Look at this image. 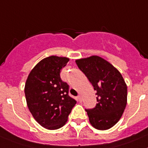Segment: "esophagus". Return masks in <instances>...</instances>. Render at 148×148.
Segmentation results:
<instances>
[{
  "label": "esophagus",
  "instance_id": "1",
  "mask_svg": "<svg viewBox=\"0 0 148 148\" xmlns=\"http://www.w3.org/2000/svg\"><path fill=\"white\" fill-rule=\"evenodd\" d=\"M77 99H78V101H79V102H82V97H81V96H79V97H77Z\"/></svg>",
  "mask_w": 148,
  "mask_h": 148
}]
</instances>
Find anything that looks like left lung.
I'll use <instances>...</instances> for the list:
<instances>
[{"instance_id": "8db88e82", "label": "left lung", "mask_w": 148, "mask_h": 148, "mask_svg": "<svg viewBox=\"0 0 148 148\" xmlns=\"http://www.w3.org/2000/svg\"><path fill=\"white\" fill-rule=\"evenodd\" d=\"M76 64L97 91L98 103L86 109L90 124L99 130L112 128L122 117L127 103V86L117 68L97 55L77 59Z\"/></svg>"}]
</instances>
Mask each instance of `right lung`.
Listing matches in <instances>:
<instances>
[{
  "instance_id": "1",
  "label": "right lung",
  "mask_w": 148,
  "mask_h": 148,
  "mask_svg": "<svg viewBox=\"0 0 148 148\" xmlns=\"http://www.w3.org/2000/svg\"><path fill=\"white\" fill-rule=\"evenodd\" d=\"M69 60L56 55L45 58L31 69L25 82L29 110L39 124L50 130L64 126L76 104L68 95L69 85L60 76V70Z\"/></svg>"
}]
</instances>
